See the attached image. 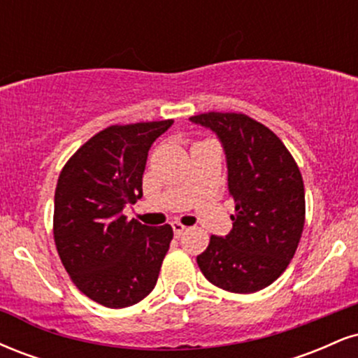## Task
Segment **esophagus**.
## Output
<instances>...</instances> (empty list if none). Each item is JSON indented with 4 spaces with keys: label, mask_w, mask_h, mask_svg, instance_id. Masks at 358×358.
<instances>
[{
    "label": "esophagus",
    "mask_w": 358,
    "mask_h": 358,
    "mask_svg": "<svg viewBox=\"0 0 358 358\" xmlns=\"http://www.w3.org/2000/svg\"><path fill=\"white\" fill-rule=\"evenodd\" d=\"M171 229H173V232H175L176 237H180L185 231H187V227L180 224V222H173V224H171Z\"/></svg>",
    "instance_id": "esophagus-1"
}]
</instances>
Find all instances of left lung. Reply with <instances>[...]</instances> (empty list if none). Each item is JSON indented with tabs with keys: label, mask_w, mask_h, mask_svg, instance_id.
<instances>
[{
	"label": "left lung",
	"mask_w": 358,
	"mask_h": 358,
	"mask_svg": "<svg viewBox=\"0 0 358 358\" xmlns=\"http://www.w3.org/2000/svg\"><path fill=\"white\" fill-rule=\"evenodd\" d=\"M190 121L219 138L236 202L232 231L212 236L196 264L222 289L256 293L285 273L301 239L305 187L299 168L281 139L245 114L207 113Z\"/></svg>",
	"instance_id": "left-lung-1"
}]
</instances>
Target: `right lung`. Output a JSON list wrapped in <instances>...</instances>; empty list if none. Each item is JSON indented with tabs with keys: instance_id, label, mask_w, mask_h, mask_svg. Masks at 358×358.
<instances>
[{
	"instance_id": "right-lung-1",
	"label": "right lung",
	"mask_w": 358,
	"mask_h": 358,
	"mask_svg": "<svg viewBox=\"0 0 358 358\" xmlns=\"http://www.w3.org/2000/svg\"><path fill=\"white\" fill-rule=\"evenodd\" d=\"M173 124L109 126L77 150L55 190L53 237L62 264L85 296L102 306L136 305L158 281L173 229L126 220L143 196L148 151Z\"/></svg>"
}]
</instances>
